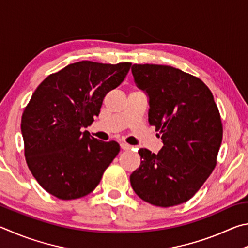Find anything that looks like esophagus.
I'll return each mask as SVG.
<instances>
[{
    "label": "esophagus",
    "instance_id": "1",
    "mask_svg": "<svg viewBox=\"0 0 248 248\" xmlns=\"http://www.w3.org/2000/svg\"><path fill=\"white\" fill-rule=\"evenodd\" d=\"M121 148L123 149V150H129V149H132V146L126 144V142H122V144H121Z\"/></svg>",
    "mask_w": 248,
    "mask_h": 248
}]
</instances>
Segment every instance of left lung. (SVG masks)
I'll return each mask as SVG.
<instances>
[{"label":"left lung","instance_id":"obj_1","mask_svg":"<svg viewBox=\"0 0 248 248\" xmlns=\"http://www.w3.org/2000/svg\"><path fill=\"white\" fill-rule=\"evenodd\" d=\"M137 87L149 97L148 121L163 142L159 153L138 151L141 163L129 180L142 201L172 207L189 201L217 164L223 128L210 89L179 68L134 64Z\"/></svg>","mask_w":248,"mask_h":248}]
</instances>
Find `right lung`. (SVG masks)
I'll list each match as a JSON object with an SVG mask.
<instances>
[{
    "label": "right lung",
    "mask_w": 248,
    "mask_h": 248,
    "mask_svg": "<svg viewBox=\"0 0 248 248\" xmlns=\"http://www.w3.org/2000/svg\"><path fill=\"white\" fill-rule=\"evenodd\" d=\"M132 63L81 61L51 74L37 87L21 116L25 157L47 193L63 201L93 192L120 145L81 132L99 115L106 94L115 89Z\"/></svg>",
    "instance_id": "obj_1"
}]
</instances>
